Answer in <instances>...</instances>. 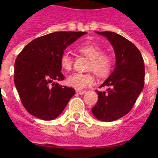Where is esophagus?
<instances>
[{
	"mask_svg": "<svg viewBox=\"0 0 158 158\" xmlns=\"http://www.w3.org/2000/svg\"><path fill=\"white\" fill-rule=\"evenodd\" d=\"M76 93H77V94L83 95V94H85V93H86V91H85V90H80V89H77Z\"/></svg>",
	"mask_w": 158,
	"mask_h": 158,
	"instance_id": "obj_1",
	"label": "esophagus"
}]
</instances>
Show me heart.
I'll use <instances>...</instances> for the list:
<instances>
[{
  "label": "heart",
  "mask_w": 158,
  "mask_h": 158,
  "mask_svg": "<svg viewBox=\"0 0 158 158\" xmlns=\"http://www.w3.org/2000/svg\"><path fill=\"white\" fill-rule=\"evenodd\" d=\"M79 52L90 59L89 70H93L100 77L109 74L112 66V58L109 54H104L103 50L93 42H85L77 47ZM60 65L65 71L71 70L73 60L69 53L64 52L60 58ZM95 78L92 73H75L66 78V84L77 89H82L93 85Z\"/></svg>",
  "instance_id": "obj_1"
}]
</instances>
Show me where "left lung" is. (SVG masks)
<instances>
[{"instance_id": "obj_1", "label": "left lung", "mask_w": 158, "mask_h": 158, "mask_svg": "<svg viewBox=\"0 0 158 158\" xmlns=\"http://www.w3.org/2000/svg\"><path fill=\"white\" fill-rule=\"evenodd\" d=\"M105 36L113 47L115 69L100 87L108 86L106 92H97L98 102L92 108L97 119L111 122L124 116L133 107L144 87V61L135 44L111 31H96Z\"/></svg>"}]
</instances>
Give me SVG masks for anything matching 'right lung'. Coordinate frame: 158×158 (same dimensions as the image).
Segmentation results:
<instances>
[{"label":"right lung","mask_w":158,"mask_h":158,"mask_svg":"<svg viewBox=\"0 0 158 158\" xmlns=\"http://www.w3.org/2000/svg\"><path fill=\"white\" fill-rule=\"evenodd\" d=\"M85 34L54 32L35 39L19 53L15 62L14 83L31 115L43 120L56 118L75 94L73 88L54 81L64 80L60 65L64 51Z\"/></svg>","instance_id":"right-lung-1"}]
</instances>
